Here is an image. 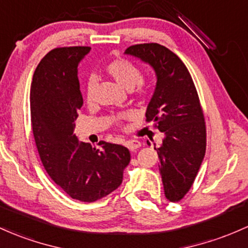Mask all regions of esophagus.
Here are the masks:
<instances>
[{
	"label": "esophagus",
	"instance_id": "obj_1",
	"mask_svg": "<svg viewBox=\"0 0 248 248\" xmlns=\"http://www.w3.org/2000/svg\"><path fill=\"white\" fill-rule=\"evenodd\" d=\"M124 146H126L127 148L129 149V151H135V149L140 148L141 143L137 140H128V141H126V142H124Z\"/></svg>",
	"mask_w": 248,
	"mask_h": 248
}]
</instances>
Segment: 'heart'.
<instances>
[{"mask_svg":"<svg viewBox=\"0 0 248 248\" xmlns=\"http://www.w3.org/2000/svg\"><path fill=\"white\" fill-rule=\"evenodd\" d=\"M108 75L115 81L116 83L119 84L120 87H122L124 89H127V91H133L138 84H140L141 80H142V75H141V72L138 69L137 67L133 63H130L129 61H126V60H114L113 62H110L108 64L107 68ZM95 81L94 78H91L87 82L86 87V99L87 102L92 103L94 101V89H95ZM139 93L141 95H147L148 93V88L145 86H141L140 89H139ZM124 116H116V121L121 120Z\"/></svg>","mask_w":248,"mask_h":248,"instance_id":"obj_1","label":"heart"}]
</instances>
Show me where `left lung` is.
<instances>
[{
	"mask_svg": "<svg viewBox=\"0 0 248 248\" xmlns=\"http://www.w3.org/2000/svg\"><path fill=\"white\" fill-rule=\"evenodd\" d=\"M124 55L151 66L156 76L146 119L164 133L161 146L154 145V149L160 157L165 195L175 202L192 187L206 152L205 119L197 89L184 62L164 46H130Z\"/></svg>",
	"mask_w": 248,
	"mask_h": 248,
	"instance_id": "8db88e82",
	"label": "left lung"
}]
</instances>
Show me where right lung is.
<instances>
[{
  "label": "right lung",
  "instance_id": "add662e5",
  "mask_svg": "<svg viewBox=\"0 0 248 248\" xmlns=\"http://www.w3.org/2000/svg\"><path fill=\"white\" fill-rule=\"evenodd\" d=\"M89 51V47L49 51L35 69L31 87L32 133L43 167L70 198L83 202L118 188L130 160L126 147L100 141V148H94L74 133L83 105L78 66Z\"/></svg>",
  "mask_w": 248,
  "mask_h": 248
}]
</instances>
